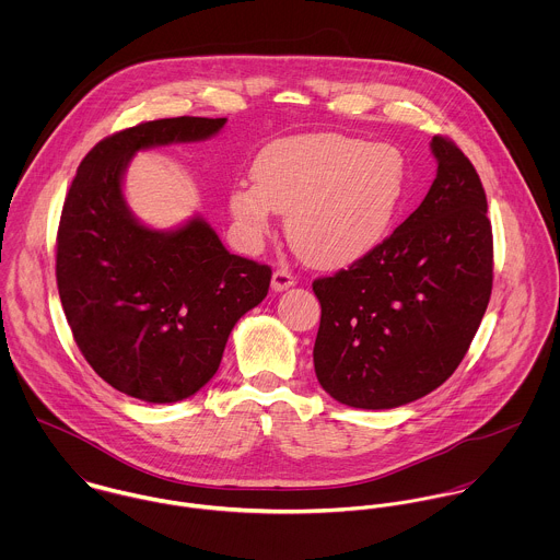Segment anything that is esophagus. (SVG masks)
<instances>
[{
    "label": "esophagus",
    "instance_id": "obj_1",
    "mask_svg": "<svg viewBox=\"0 0 560 560\" xmlns=\"http://www.w3.org/2000/svg\"><path fill=\"white\" fill-rule=\"evenodd\" d=\"M295 284V276L289 271V269H276L273 276H271V289L273 291H287Z\"/></svg>",
    "mask_w": 560,
    "mask_h": 560
}]
</instances>
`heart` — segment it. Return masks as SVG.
<instances>
[{
  "instance_id": "heart-1",
  "label": "heart",
  "mask_w": 560,
  "mask_h": 560,
  "mask_svg": "<svg viewBox=\"0 0 560 560\" xmlns=\"http://www.w3.org/2000/svg\"><path fill=\"white\" fill-rule=\"evenodd\" d=\"M252 180L229 196L247 247L287 215V237L311 265L345 267L386 240L407 189V160L393 144L340 133H304L267 144L252 161Z\"/></svg>"
}]
</instances>
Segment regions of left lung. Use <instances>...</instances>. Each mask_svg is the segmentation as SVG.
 I'll use <instances>...</instances> for the list:
<instances>
[{"instance_id": "1", "label": "left lung", "mask_w": 560, "mask_h": 560, "mask_svg": "<svg viewBox=\"0 0 560 560\" xmlns=\"http://www.w3.org/2000/svg\"><path fill=\"white\" fill-rule=\"evenodd\" d=\"M438 174L420 207L364 258L313 282L320 304L315 373L349 407L390 409L442 386L487 311L493 240L479 174L431 140Z\"/></svg>"}]
</instances>
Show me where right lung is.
Here are the masks:
<instances>
[{"label":"right lung","instance_id":"1","mask_svg":"<svg viewBox=\"0 0 560 560\" xmlns=\"http://www.w3.org/2000/svg\"><path fill=\"white\" fill-rule=\"evenodd\" d=\"M226 118H161L101 140L67 194L56 278L73 338L94 373L147 402L196 395L220 369L235 323L258 306L271 269L231 254L200 218L153 231L127 207L138 151L215 136Z\"/></svg>","mask_w":560,"mask_h":560}]
</instances>
